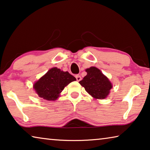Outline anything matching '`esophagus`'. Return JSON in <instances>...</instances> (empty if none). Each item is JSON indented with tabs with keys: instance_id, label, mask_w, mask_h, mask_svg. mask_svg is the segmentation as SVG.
Returning <instances> with one entry per match:
<instances>
[{
	"instance_id": "obj_1",
	"label": "esophagus",
	"mask_w": 150,
	"mask_h": 150,
	"mask_svg": "<svg viewBox=\"0 0 150 150\" xmlns=\"http://www.w3.org/2000/svg\"><path fill=\"white\" fill-rule=\"evenodd\" d=\"M75 77H76V79H77V81H79L81 80V77L79 75H76Z\"/></svg>"
}]
</instances>
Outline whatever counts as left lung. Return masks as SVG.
Here are the masks:
<instances>
[{
    "instance_id": "8db88e82",
    "label": "left lung",
    "mask_w": 150,
    "mask_h": 150,
    "mask_svg": "<svg viewBox=\"0 0 150 150\" xmlns=\"http://www.w3.org/2000/svg\"><path fill=\"white\" fill-rule=\"evenodd\" d=\"M85 71L87 74L79 81L81 85L95 99L106 98L112 88L110 81L96 67L86 69Z\"/></svg>"
}]
</instances>
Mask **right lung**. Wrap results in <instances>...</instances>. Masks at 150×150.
Wrapping results in <instances>:
<instances>
[{
  "label": "right lung",
  "mask_w": 150,
  "mask_h": 150,
  "mask_svg": "<svg viewBox=\"0 0 150 150\" xmlns=\"http://www.w3.org/2000/svg\"><path fill=\"white\" fill-rule=\"evenodd\" d=\"M76 79L68 71L53 67L37 81L33 87L40 97L48 101H54L60 96L65 87Z\"/></svg>",
  "instance_id": "obj_1"
}]
</instances>
